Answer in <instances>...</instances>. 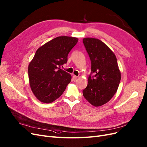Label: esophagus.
Returning a JSON list of instances; mask_svg holds the SVG:
<instances>
[{
    "label": "esophagus",
    "mask_w": 147,
    "mask_h": 147,
    "mask_svg": "<svg viewBox=\"0 0 147 147\" xmlns=\"http://www.w3.org/2000/svg\"><path fill=\"white\" fill-rule=\"evenodd\" d=\"M77 78H78V76H75V75L73 76V80H76V79H77Z\"/></svg>",
    "instance_id": "34e87169"
}]
</instances>
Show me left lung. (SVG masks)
Listing matches in <instances>:
<instances>
[{
  "label": "left lung",
  "instance_id": "obj_1",
  "mask_svg": "<svg viewBox=\"0 0 147 147\" xmlns=\"http://www.w3.org/2000/svg\"><path fill=\"white\" fill-rule=\"evenodd\" d=\"M83 43L91 62V73L83 95L94 106H100L107 103L117 91L121 76L117 58L98 39L85 38Z\"/></svg>",
  "mask_w": 147,
  "mask_h": 147
}]
</instances>
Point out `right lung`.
<instances>
[{
  "label": "right lung",
  "instance_id": "obj_1",
  "mask_svg": "<svg viewBox=\"0 0 147 147\" xmlns=\"http://www.w3.org/2000/svg\"><path fill=\"white\" fill-rule=\"evenodd\" d=\"M75 37H56L38 49L28 67L31 90L42 103L58 98L71 82V76L61 68L67 62L68 55L77 44Z\"/></svg>",
  "mask_w": 147,
  "mask_h": 147
}]
</instances>
